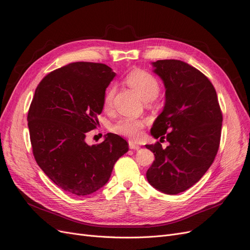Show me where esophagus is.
<instances>
[{
  "instance_id": "34e87169",
  "label": "esophagus",
  "mask_w": 250,
  "mask_h": 250,
  "mask_svg": "<svg viewBox=\"0 0 250 250\" xmlns=\"http://www.w3.org/2000/svg\"><path fill=\"white\" fill-rule=\"evenodd\" d=\"M129 148L133 149V150H139L141 147H140V145H138V144L133 143L132 141H129Z\"/></svg>"
}]
</instances>
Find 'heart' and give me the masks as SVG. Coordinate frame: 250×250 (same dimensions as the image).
Returning <instances> with one entry per match:
<instances>
[{
	"mask_svg": "<svg viewBox=\"0 0 250 250\" xmlns=\"http://www.w3.org/2000/svg\"><path fill=\"white\" fill-rule=\"evenodd\" d=\"M126 83L131 86L145 101L153 100L160 94V83L156 78L150 73L144 70H133L127 74L125 78ZM113 96H115V87H108L105 92L103 105L105 109L111 107ZM145 126V122L142 119L133 117H122L112 125L111 130L116 134L122 135L125 138L138 140L142 135V129Z\"/></svg>",
	"mask_w": 250,
	"mask_h": 250,
	"instance_id": "1",
	"label": "heart"
}]
</instances>
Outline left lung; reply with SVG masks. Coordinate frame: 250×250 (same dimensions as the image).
Masks as SVG:
<instances>
[{"label": "left lung", "mask_w": 250, "mask_h": 250, "mask_svg": "<svg viewBox=\"0 0 250 250\" xmlns=\"http://www.w3.org/2000/svg\"><path fill=\"white\" fill-rule=\"evenodd\" d=\"M152 65L165 84L166 103L151 134L169 145H146L155 156L146 176L156 190L176 195L198 183L213 164L220 145L222 112L215 87L194 66L175 59L157 60Z\"/></svg>", "instance_id": "left-lung-1"}]
</instances>
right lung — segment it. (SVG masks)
I'll list each match as a JSON object with an SVG mask.
<instances>
[{"mask_svg": "<svg viewBox=\"0 0 250 250\" xmlns=\"http://www.w3.org/2000/svg\"><path fill=\"white\" fill-rule=\"evenodd\" d=\"M116 73L95 62H73L49 73L37 85L28 111L33 155L44 174L66 193L93 194L107 183L128 143L107 133L97 145L86 133L99 124L105 90Z\"/></svg>", "mask_w": 250, "mask_h": 250, "instance_id": "1", "label": "right lung"}]
</instances>
